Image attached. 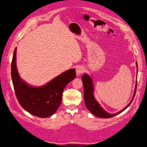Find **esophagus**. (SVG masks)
I'll return each mask as SVG.
<instances>
[{
	"label": "esophagus",
	"mask_w": 147,
	"mask_h": 147,
	"mask_svg": "<svg viewBox=\"0 0 147 147\" xmlns=\"http://www.w3.org/2000/svg\"><path fill=\"white\" fill-rule=\"evenodd\" d=\"M84 72V68L82 66H79L77 67L76 68V74L77 76H79V75H80L83 72Z\"/></svg>",
	"instance_id": "1"
}]
</instances>
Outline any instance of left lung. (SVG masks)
Instances as JSON below:
<instances>
[{
    "mask_svg": "<svg viewBox=\"0 0 147 147\" xmlns=\"http://www.w3.org/2000/svg\"><path fill=\"white\" fill-rule=\"evenodd\" d=\"M136 65H137V74L138 65H137V62H136ZM82 82H83V87H84V103H85L86 107L92 115H94L95 116L100 118H112L119 114L120 113H121L130 105L136 95V89H137V82L135 86L134 94H133L132 99H131L129 103L128 104V105L125 108H124L123 110H120L119 112L116 113L111 114L107 112L106 111L100 106L99 102H97L95 99V97L94 96V86H93L92 80L91 77H90V75H88V74H84L83 76L82 77Z\"/></svg>",
    "mask_w": 147,
    "mask_h": 147,
    "instance_id": "left-lung-1",
    "label": "left lung"
}]
</instances>
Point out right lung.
Segmentation results:
<instances>
[{
    "label": "right lung",
    "mask_w": 147,
    "mask_h": 147,
    "mask_svg": "<svg viewBox=\"0 0 147 147\" xmlns=\"http://www.w3.org/2000/svg\"><path fill=\"white\" fill-rule=\"evenodd\" d=\"M16 48L13 56L11 67V79L16 96L20 104L34 116L47 118L59 108L63 92L69 82L76 77L75 69H71L42 86H32L20 77L16 64Z\"/></svg>",
    "instance_id": "obj_1"
}]
</instances>
